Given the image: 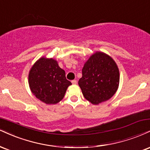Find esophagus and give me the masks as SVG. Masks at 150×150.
I'll use <instances>...</instances> for the list:
<instances>
[{
  "label": "esophagus",
  "mask_w": 150,
  "mask_h": 150,
  "mask_svg": "<svg viewBox=\"0 0 150 150\" xmlns=\"http://www.w3.org/2000/svg\"><path fill=\"white\" fill-rule=\"evenodd\" d=\"M72 84H77V80H72Z\"/></svg>",
  "instance_id": "34e87169"
}]
</instances>
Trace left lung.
Wrapping results in <instances>:
<instances>
[{"label": "left lung", "mask_w": 150, "mask_h": 150, "mask_svg": "<svg viewBox=\"0 0 150 150\" xmlns=\"http://www.w3.org/2000/svg\"><path fill=\"white\" fill-rule=\"evenodd\" d=\"M120 84V71L114 59L102 52L93 53L84 63L78 84L88 101L98 105L109 100Z\"/></svg>", "instance_id": "obj_1"}]
</instances>
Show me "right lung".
I'll return each instance as SVG.
<instances>
[{"instance_id": "1", "label": "right lung", "mask_w": 150, "mask_h": 150, "mask_svg": "<svg viewBox=\"0 0 150 150\" xmlns=\"http://www.w3.org/2000/svg\"><path fill=\"white\" fill-rule=\"evenodd\" d=\"M28 84L33 94L47 105L57 104L64 98L72 83L66 80V73L53 58L42 57L30 68Z\"/></svg>"}]
</instances>
